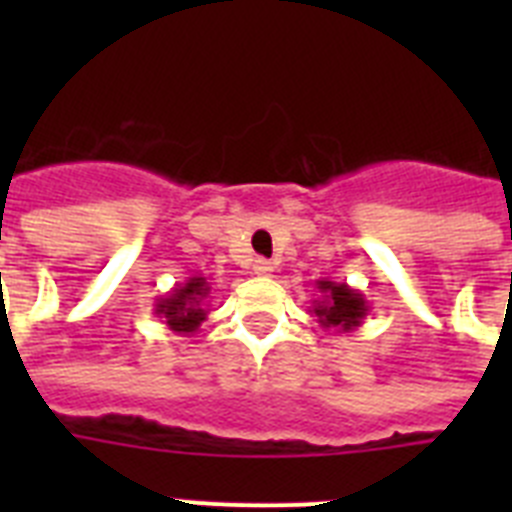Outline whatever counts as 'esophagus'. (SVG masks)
<instances>
[{"instance_id": "34e87169", "label": "esophagus", "mask_w": 512, "mask_h": 512, "mask_svg": "<svg viewBox=\"0 0 512 512\" xmlns=\"http://www.w3.org/2000/svg\"><path fill=\"white\" fill-rule=\"evenodd\" d=\"M253 271H256L259 277H269V274H274V264L266 259H256L253 261Z\"/></svg>"}]
</instances>
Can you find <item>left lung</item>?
Returning <instances> with one entry per match:
<instances>
[{
  "label": "left lung",
  "mask_w": 512,
  "mask_h": 512,
  "mask_svg": "<svg viewBox=\"0 0 512 512\" xmlns=\"http://www.w3.org/2000/svg\"><path fill=\"white\" fill-rule=\"evenodd\" d=\"M320 297L312 300L310 312L318 318L323 328H333L338 333H351L364 323L369 315V302L359 289L348 287L346 282H333V279H318L315 282Z\"/></svg>",
  "instance_id": "obj_1"
}]
</instances>
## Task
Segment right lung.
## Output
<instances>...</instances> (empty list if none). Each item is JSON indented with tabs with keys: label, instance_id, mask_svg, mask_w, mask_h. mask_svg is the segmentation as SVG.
I'll use <instances>...</instances> for the list:
<instances>
[{
	"label": "right lung",
	"instance_id": "add662e5",
	"mask_svg": "<svg viewBox=\"0 0 512 512\" xmlns=\"http://www.w3.org/2000/svg\"><path fill=\"white\" fill-rule=\"evenodd\" d=\"M210 297V282L207 277H189L184 284H176L169 295L158 297L156 318H164L166 328L182 336H194L200 325L207 320V307L202 302Z\"/></svg>",
	"mask_w": 512,
	"mask_h": 512
}]
</instances>
